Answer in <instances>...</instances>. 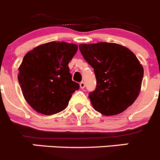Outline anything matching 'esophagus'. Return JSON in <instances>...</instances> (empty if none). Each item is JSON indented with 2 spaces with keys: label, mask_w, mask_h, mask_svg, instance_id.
Instances as JSON below:
<instances>
[{
  "label": "esophagus",
  "mask_w": 160,
  "mask_h": 160,
  "mask_svg": "<svg viewBox=\"0 0 160 160\" xmlns=\"http://www.w3.org/2000/svg\"><path fill=\"white\" fill-rule=\"evenodd\" d=\"M80 88H85V83H84V82H80Z\"/></svg>",
  "instance_id": "obj_1"
}]
</instances>
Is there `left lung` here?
I'll return each instance as SVG.
<instances>
[{
  "label": "left lung",
  "instance_id": "1",
  "mask_svg": "<svg viewBox=\"0 0 160 160\" xmlns=\"http://www.w3.org/2000/svg\"><path fill=\"white\" fill-rule=\"evenodd\" d=\"M79 48L96 77V89L88 96L93 108L105 116L125 111L138 97L144 77L136 55L112 42L80 44Z\"/></svg>",
  "mask_w": 160,
  "mask_h": 160
}]
</instances>
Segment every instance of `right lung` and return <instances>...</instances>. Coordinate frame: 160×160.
I'll use <instances>...</instances> for the list:
<instances>
[{"instance_id":"obj_1","label":"right lung","mask_w":160,"mask_h":160,"mask_svg":"<svg viewBox=\"0 0 160 160\" xmlns=\"http://www.w3.org/2000/svg\"><path fill=\"white\" fill-rule=\"evenodd\" d=\"M77 44L50 42L26 53L18 72L25 100L35 111L52 115L67 107L80 85L72 80L68 63L77 52Z\"/></svg>"}]
</instances>
